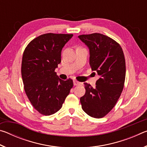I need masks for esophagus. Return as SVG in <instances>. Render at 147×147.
<instances>
[{
  "mask_svg": "<svg viewBox=\"0 0 147 147\" xmlns=\"http://www.w3.org/2000/svg\"><path fill=\"white\" fill-rule=\"evenodd\" d=\"M73 84H74V86H78V85H80V84H81L80 82H78L77 80H74Z\"/></svg>",
  "mask_w": 147,
  "mask_h": 147,
  "instance_id": "obj_1",
  "label": "esophagus"
}]
</instances>
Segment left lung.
<instances>
[{
  "instance_id": "obj_1",
  "label": "left lung",
  "mask_w": 147,
  "mask_h": 147,
  "mask_svg": "<svg viewBox=\"0 0 147 147\" xmlns=\"http://www.w3.org/2000/svg\"><path fill=\"white\" fill-rule=\"evenodd\" d=\"M78 38L88 47L91 70L100 76L95 88L84 83L82 108L92 117L102 118L115 106L124 88L126 65L123 49L115 41L101 34L80 35Z\"/></svg>"
}]
</instances>
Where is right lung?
Instances as JSON below:
<instances>
[{
    "label": "right lung",
    "instance_id": "add662e5",
    "mask_svg": "<svg viewBox=\"0 0 147 147\" xmlns=\"http://www.w3.org/2000/svg\"><path fill=\"white\" fill-rule=\"evenodd\" d=\"M73 36L41 35L30 42L24 51L21 74L24 91L34 108L43 115L59 111L73 86L71 79L63 80L54 72L61 63L62 49Z\"/></svg>",
    "mask_w": 147,
    "mask_h": 147
}]
</instances>
